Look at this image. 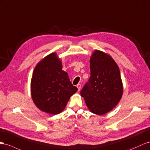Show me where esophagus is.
I'll return each mask as SVG.
<instances>
[{
	"instance_id": "obj_1",
	"label": "esophagus",
	"mask_w": 150,
	"mask_h": 150,
	"mask_svg": "<svg viewBox=\"0 0 150 150\" xmlns=\"http://www.w3.org/2000/svg\"><path fill=\"white\" fill-rule=\"evenodd\" d=\"M76 87L78 88V90L79 91L80 90V89H81V85H80V83H79V84H77V85H76Z\"/></svg>"
}]
</instances>
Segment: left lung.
<instances>
[{
	"instance_id": "left-lung-1",
	"label": "left lung",
	"mask_w": 150,
	"mask_h": 150,
	"mask_svg": "<svg viewBox=\"0 0 150 150\" xmlns=\"http://www.w3.org/2000/svg\"><path fill=\"white\" fill-rule=\"evenodd\" d=\"M91 76L80 91L92 113L102 115L112 110L123 94L117 64L108 54L96 50L90 58Z\"/></svg>"
}]
</instances>
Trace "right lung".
I'll return each mask as SVG.
<instances>
[{
  "mask_svg": "<svg viewBox=\"0 0 150 150\" xmlns=\"http://www.w3.org/2000/svg\"><path fill=\"white\" fill-rule=\"evenodd\" d=\"M77 91L62 70V63L56 53L50 54L36 65L31 80V95L42 112L51 115L61 113Z\"/></svg>",
  "mask_w": 150,
  "mask_h": 150,
  "instance_id": "1",
  "label": "right lung"
}]
</instances>
